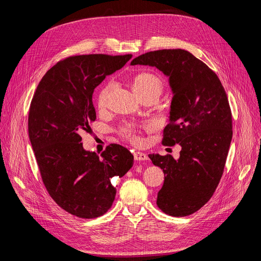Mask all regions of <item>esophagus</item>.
I'll return each instance as SVG.
<instances>
[{
	"label": "esophagus",
	"instance_id": "obj_1",
	"mask_svg": "<svg viewBox=\"0 0 261 261\" xmlns=\"http://www.w3.org/2000/svg\"><path fill=\"white\" fill-rule=\"evenodd\" d=\"M133 156H134V159L136 161H145V160H147V156L144 153H141V152H134Z\"/></svg>",
	"mask_w": 261,
	"mask_h": 261
}]
</instances>
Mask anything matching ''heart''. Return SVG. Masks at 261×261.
<instances>
[{"instance_id":"obj_1","label":"heart","mask_w":261,"mask_h":261,"mask_svg":"<svg viewBox=\"0 0 261 261\" xmlns=\"http://www.w3.org/2000/svg\"><path fill=\"white\" fill-rule=\"evenodd\" d=\"M115 88L114 83L106 84L99 92L97 98V105L100 109L104 108L107 100ZM132 89L140 97L143 98L148 95L160 96L163 90V83L161 79L151 72H141L135 75L132 80ZM122 134L127 139L133 142H140V138L136 135L134 128L131 125H127L122 129Z\"/></svg>"}]
</instances>
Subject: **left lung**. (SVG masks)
<instances>
[{
  "label": "left lung",
  "instance_id": "1",
  "mask_svg": "<svg viewBox=\"0 0 261 261\" xmlns=\"http://www.w3.org/2000/svg\"><path fill=\"white\" fill-rule=\"evenodd\" d=\"M131 65L151 66L168 77L172 99L162 143L181 146L179 158L150 154L164 172L157 205L173 217L189 216L213 196L232 138L226 93L216 73L184 49L143 54Z\"/></svg>",
  "mask_w": 261,
  "mask_h": 261
}]
</instances>
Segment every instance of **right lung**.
I'll return each instance as SVG.
<instances>
[{
    "label": "right lung",
    "instance_id": "1",
    "mask_svg": "<svg viewBox=\"0 0 261 261\" xmlns=\"http://www.w3.org/2000/svg\"><path fill=\"white\" fill-rule=\"evenodd\" d=\"M131 58H67L45 73L31 102L29 136L44 186L63 210L80 218L105 214L117 193L111 178L122 177L133 166L126 147L109 144L99 156L85 150L81 136L96 120L95 89Z\"/></svg>",
    "mask_w": 261,
    "mask_h": 261
}]
</instances>
